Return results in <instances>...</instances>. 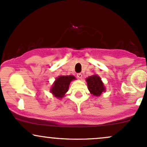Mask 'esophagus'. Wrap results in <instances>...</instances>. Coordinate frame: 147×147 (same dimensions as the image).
<instances>
[{
  "mask_svg": "<svg viewBox=\"0 0 147 147\" xmlns=\"http://www.w3.org/2000/svg\"><path fill=\"white\" fill-rule=\"evenodd\" d=\"M77 77H78L79 79H82V73H77Z\"/></svg>",
  "mask_w": 147,
  "mask_h": 147,
  "instance_id": "obj_1",
  "label": "esophagus"
}]
</instances>
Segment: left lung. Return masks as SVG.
Returning <instances> with one entry per match:
<instances>
[{"label":"left lung","instance_id":"8db88e82","mask_svg":"<svg viewBox=\"0 0 147 147\" xmlns=\"http://www.w3.org/2000/svg\"><path fill=\"white\" fill-rule=\"evenodd\" d=\"M87 86L91 94L96 96H100L103 91L105 87L100 78L97 75H93L86 79Z\"/></svg>","mask_w":147,"mask_h":147}]
</instances>
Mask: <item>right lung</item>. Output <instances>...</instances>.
<instances>
[{"mask_svg": "<svg viewBox=\"0 0 147 147\" xmlns=\"http://www.w3.org/2000/svg\"><path fill=\"white\" fill-rule=\"evenodd\" d=\"M75 79V77L72 75L59 77L51 87V92L56 98L64 97V95L68 89L70 82Z\"/></svg>", "mask_w": 147, "mask_h": 147, "instance_id": "add662e5", "label": "right lung"}]
</instances>
